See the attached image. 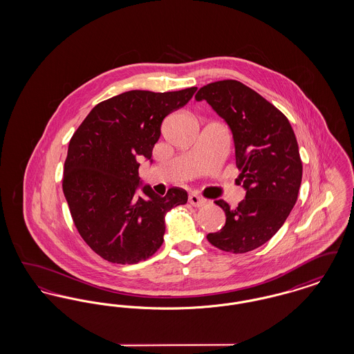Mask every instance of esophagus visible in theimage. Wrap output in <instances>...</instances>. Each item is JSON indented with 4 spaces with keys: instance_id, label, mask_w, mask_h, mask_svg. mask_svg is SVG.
I'll list each match as a JSON object with an SVG mask.
<instances>
[{
    "instance_id": "34e87169",
    "label": "esophagus",
    "mask_w": 354,
    "mask_h": 354,
    "mask_svg": "<svg viewBox=\"0 0 354 354\" xmlns=\"http://www.w3.org/2000/svg\"><path fill=\"white\" fill-rule=\"evenodd\" d=\"M188 202H189L191 205H194V207H203L207 203V201L203 199L201 196H198V195H195V194H192V195H189Z\"/></svg>"
}]
</instances>
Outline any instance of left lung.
<instances>
[{"label":"left lung","instance_id":"8db88e82","mask_svg":"<svg viewBox=\"0 0 354 354\" xmlns=\"http://www.w3.org/2000/svg\"><path fill=\"white\" fill-rule=\"evenodd\" d=\"M195 100L208 102L230 126L239 180L247 191L235 209L215 201L225 225L207 239L225 252H250L281 228L297 201L303 163L296 135L277 107L235 80L205 84Z\"/></svg>","mask_w":354,"mask_h":354}]
</instances>
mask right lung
Instances as JSON below:
<instances>
[{"label":"right lung","mask_w":354,"mask_h":354,"mask_svg":"<svg viewBox=\"0 0 354 354\" xmlns=\"http://www.w3.org/2000/svg\"><path fill=\"white\" fill-rule=\"evenodd\" d=\"M198 87L152 93L131 90L98 103L71 136L62 188L73 221L86 244L102 259L136 264L163 244L165 216L185 204L183 188L165 198L140 185L139 160L151 159L160 126L183 107Z\"/></svg>","instance_id":"1"}]
</instances>
